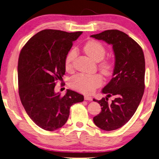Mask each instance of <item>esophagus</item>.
Wrapping results in <instances>:
<instances>
[{
	"instance_id": "1",
	"label": "esophagus",
	"mask_w": 159,
	"mask_h": 159,
	"mask_svg": "<svg viewBox=\"0 0 159 159\" xmlns=\"http://www.w3.org/2000/svg\"><path fill=\"white\" fill-rule=\"evenodd\" d=\"M84 100H85L91 101L93 100V98L91 96H89V95H85V96H84Z\"/></svg>"
}]
</instances>
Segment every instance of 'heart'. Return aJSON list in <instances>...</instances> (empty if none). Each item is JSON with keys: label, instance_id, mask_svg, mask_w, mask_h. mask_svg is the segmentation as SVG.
Here are the masks:
<instances>
[{"label": "heart", "instance_id": "1", "mask_svg": "<svg viewBox=\"0 0 159 159\" xmlns=\"http://www.w3.org/2000/svg\"><path fill=\"white\" fill-rule=\"evenodd\" d=\"M84 50L86 55L94 61H99L104 58L106 55L107 50L102 43L95 40L88 41L84 46ZM77 50L72 49L66 56L65 67L66 69H70L73 61L77 57ZM99 68L103 75L109 76L112 73L113 65L109 60L101 62ZM102 84V78L100 75H86L80 73L73 76L70 80V85L73 89L83 93H92L95 89L98 88Z\"/></svg>", "mask_w": 159, "mask_h": 159}]
</instances>
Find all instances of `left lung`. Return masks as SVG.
I'll list each match as a JSON object with an SVG mask.
<instances>
[{
  "instance_id": "obj_1",
  "label": "left lung",
  "mask_w": 159,
  "mask_h": 159,
  "mask_svg": "<svg viewBox=\"0 0 159 159\" xmlns=\"http://www.w3.org/2000/svg\"><path fill=\"white\" fill-rule=\"evenodd\" d=\"M113 46L116 62L113 78L102 89L107 98L97 102L102 107L93 118L97 127L105 131L122 127L131 118L145 90V61L142 48L132 38L118 30H108L91 36ZM114 96L111 104L108 97Z\"/></svg>"
}]
</instances>
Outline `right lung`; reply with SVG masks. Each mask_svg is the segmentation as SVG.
<instances>
[{"instance_id": "right-lung-1", "label": "right lung", "mask_w": 159, "mask_h": 159, "mask_svg": "<svg viewBox=\"0 0 159 159\" xmlns=\"http://www.w3.org/2000/svg\"><path fill=\"white\" fill-rule=\"evenodd\" d=\"M82 32L46 29L37 33L20 50L18 84L20 102L30 118L43 129L52 131L68 120L70 108L84 96L68 89L55 93L57 81L65 74V58Z\"/></svg>"}]
</instances>
